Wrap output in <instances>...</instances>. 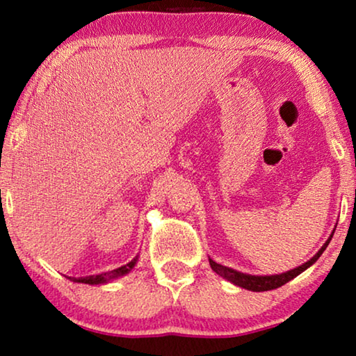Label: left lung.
<instances>
[{
    "label": "left lung",
    "mask_w": 356,
    "mask_h": 356,
    "mask_svg": "<svg viewBox=\"0 0 356 356\" xmlns=\"http://www.w3.org/2000/svg\"><path fill=\"white\" fill-rule=\"evenodd\" d=\"M330 238H332V235H330ZM330 238L324 243V246L321 248V250L318 251V254H316L313 259H309L308 262H305L303 266L296 267V269H293V270L284 272V274H279V275H248V274H241V272L233 270V269H230V267L217 264V262L212 261V259H209V264H211L213 272H217V274L222 275L223 279L230 280L232 284L241 286V289H246V290H251V291L274 290V289H279V286H282V285H285L286 282H290L291 279H295L296 275H300L301 272L308 269L309 266H313L314 262L319 259V256L323 254L325 248H327Z\"/></svg>",
    "instance_id": "1"
}]
</instances>
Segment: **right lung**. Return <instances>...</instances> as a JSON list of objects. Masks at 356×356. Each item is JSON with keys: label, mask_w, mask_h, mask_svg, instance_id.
I'll return each mask as SVG.
<instances>
[{"label": "right lung", "mask_w": 356, "mask_h": 356, "mask_svg": "<svg viewBox=\"0 0 356 356\" xmlns=\"http://www.w3.org/2000/svg\"><path fill=\"white\" fill-rule=\"evenodd\" d=\"M136 261H138V257L133 259L129 262V264L126 266H121L118 269L115 270H110V272H105V274H100V275H90V277H81V279H77L76 282H81V284H89V285H99V284H106L108 280H113L116 277H121L124 274H128V272L133 269Z\"/></svg>", "instance_id": "right-lung-1"}]
</instances>
